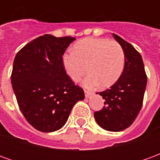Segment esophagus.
<instances>
[{
	"mask_svg": "<svg viewBox=\"0 0 160 160\" xmlns=\"http://www.w3.org/2000/svg\"><path fill=\"white\" fill-rule=\"evenodd\" d=\"M84 92H85V96H86V98L91 97V96H92V92H89V91L85 90Z\"/></svg>",
	"mask_w": 160,
	"mask_h": 160,
	"instance_id": "1",
	"label": "esophagus"
}]
</instances>
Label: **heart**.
Returning <instances> with one entry per match:
<instances>
[{
  "mask_svg": "<svg viewBox=\"0 0 160 160\" xmlns=\"http://www.w3.org/2000/svg\"><path fill=\"white\" fill-rule=\"evenodd\" d=\"M63 67L67 74L74 82L89 71L84 79V87L94 88L101 85L109 87L122 75L125 66V53L115 40L102 38H87L77 42L73 52L64 54Z\"/></svg>",
  "mask_w": 160,
  "mask_h": 160,
  "instance_id": "obj_1",
  "label": "heart"
}]
</instances>
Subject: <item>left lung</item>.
Wrapping results in <instances>:
<instances>
[{"instance_id":"left-lung-1","label":"left lung","mask_w":160,"mask_h":160,"mask_svg":"<svg viewBox=\"0 0 160 160\" xmlns=\"http://www.w3.org/2000/svg\"><path fill=\"white\" fill-rule=\"evenodd\" d=\"M125 53L123 72L110 89L101 92L104 107L94 113L97 123L107 131L124 130L134 122L141 111L148 77L141 54L134 46L113 33ZM98 94V92H97Z\"/></svg>"}]
</instances>
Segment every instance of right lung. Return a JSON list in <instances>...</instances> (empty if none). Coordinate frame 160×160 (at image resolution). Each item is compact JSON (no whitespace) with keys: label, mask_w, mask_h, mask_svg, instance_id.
<instances>
[{"label":"right lung","mask_w":160,"mask_h":160,"mask_svg":"<svg viewBox=\"0 0 160 160\" xmlns=\"http://www.w3.org/2000/svg\"><path fill=\"white\" fill-rule=\"evenodd\" d=\"M75 38L45 34L17 53L11 82L20 111L33 128L54 132L66 123L73 105L83 100L81 87L66 73L62 56Z\"/></svg>","instance_id":"add662e5"}]
</instances>
